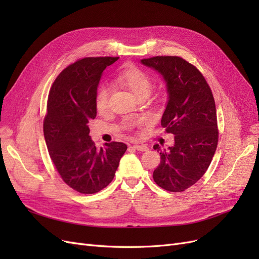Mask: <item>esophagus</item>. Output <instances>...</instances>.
<instances>
[{
	"instance_id": "1",
	"label": "esophagus",
	"mask_w": 259,
	"mask_h": 259,
	"mask_svg": "<svg viewBox=\"0 0 259 259\" xmlns=\"http://www.w3.org/2000/svg\"><path fill=\"white\" fill-rule=\"evenodd\" d=\"M134 147L136 150H138V151H148L149 150V148L146 146V145H138V144H135Z\"/></svg>"
}]
</instances>
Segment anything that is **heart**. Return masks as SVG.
<instances>
[{
  "label": "heart",
  "instance_id": "obj_1",
  "mask_svg": "<svg viewBox=\"0 0 259 259\" xmlns=\"http://www.w3.org/2000/svg\"><path fill=\"white\" fill-rule=\"evenodd\" d=\"M116 82L128 89L136 97L148 95L151 91V80L143 70L133 66L125 65L116 76ZM110 96V86L100 85L95 96V105L99 112H104L108 108V100Z\"/></svg>",
  "mask_w": 259,
  "mask_h": 259
}]
</instances>
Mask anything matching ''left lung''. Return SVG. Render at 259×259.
<instances>
[{"label": "left lung", "instance_id": "left-lung-1", "mask_svg": "<svg viewBox=\"0 0 259 259\" xmlns=\"http://www.w3.org/2000/svg\"><path fill=\"white\" fill-rule=\"evenodd\" d=\"M159 72L166 86L167 103L161 125L175 143L161 149V162L153 171L155 184L170 192H182L204 175L218 143L213 94L204 76L185 59L156 56L140 60Z\"/></svg>", "mask_w": 259, "mask_h": 259}]
</instances>
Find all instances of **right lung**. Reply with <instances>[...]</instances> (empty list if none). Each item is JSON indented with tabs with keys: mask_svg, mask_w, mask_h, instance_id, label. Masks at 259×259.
Masks as SVG:
<instances>
[{
	"mask_svg": "<svg viewBox=\"0 0 259 259\" xmlns=\"http://www.w3.org/2000/svg\"><path fill=\"white\" fill-rule=\"evenodd\" d=\"M119 57H89L67 67L53 83L43 131L51 159L62 180L92 194L112 182L127 146L113 142L97 149L89 122L95 119V96L104 70Z\"/></svg>",
	"mask_w": 259,
	"mask_h": 259,
	"instance_id": "add662e5",
	"label": "right lung"
}]
</instances>
